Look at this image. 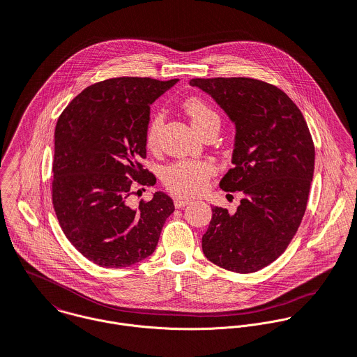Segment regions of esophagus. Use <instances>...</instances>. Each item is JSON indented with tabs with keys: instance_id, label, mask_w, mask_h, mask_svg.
I'll return each instance as SVG.
<instances>
[{
	"instance_id": "34e87169",
	"label": "esophagus",
	"mask_w": 357,
	"mask_h": 357,
	"mask_svg": "<svg viewBox=\"0 0 357 357\" xmlns=\"http://www.w3.org/2000/svg\"><path fill=\"white\" fill-rule=\"evenodd\" d=\"M188 204H191V199H188V198H183V197H176L174 198V206L176 208H184Z\"/></svg>"
}]
</instances>
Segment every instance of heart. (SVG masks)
Here are the masks:
<instances>
[{"label": "heart", "mask_w": 357, "mask_h": 357, "mask_svg": "<svg viewBox=\"0 0 357 357\" xmlns=\"http://www.w3.org/2000/svg\"><path fill=\"white\" fill-rule=\"evenodd\" d=\"M192 126L201 134L213 124H220V118L215 109L198 98H191L184 104ZM162 126V115L158 114L151 120L146 130V146L149 149L158 148L159 130ZM213 174V166L201 160H184L172 165L166 169L163 181L166 187L178 195H198L205 191L211 176Z\"/></svg>", "instance_id": "heart-1"}]
</instances>
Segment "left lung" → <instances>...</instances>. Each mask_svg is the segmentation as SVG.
<instances>
[{"label": "left lung", "instance_id": "1", "mask_svg": "<svg viewBox=\"0 0 357 357\" xmlns=\"http://www.w3.org/2000/svg\"><path fill=\"white\" fill-rule=\"evenodd\" d=\"M236 126L231 162L220 181L242 191L234 215L212 206L202 250L215 264L241 274L273 263L298 231L314 172V145L292 100L249 77L192 79Z\"/></svg>", "mask_w": 357, "mask_h": 357}]
</instances>
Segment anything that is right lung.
Wrapping results in <instances>:
<instances>
[{"label":"right lung","instance_id":"right-lung-1","mask_svg":"<svg viewBox=\"0 0 357 357\" xmlns=\"http://www.w3.org/2000/svg\"><path fill=\"white\" fill-rule=\"evenodd\" d=\"M177 82L108 79L83 90L56 121L54 209L72 245L101 267H127L152 255L174 212L162 191L137 208L128 197L134 187L156 183L139 163L146 155L149 105Z\"/></svg>","mask_w":357,"mask_h":357}]
</instances>
